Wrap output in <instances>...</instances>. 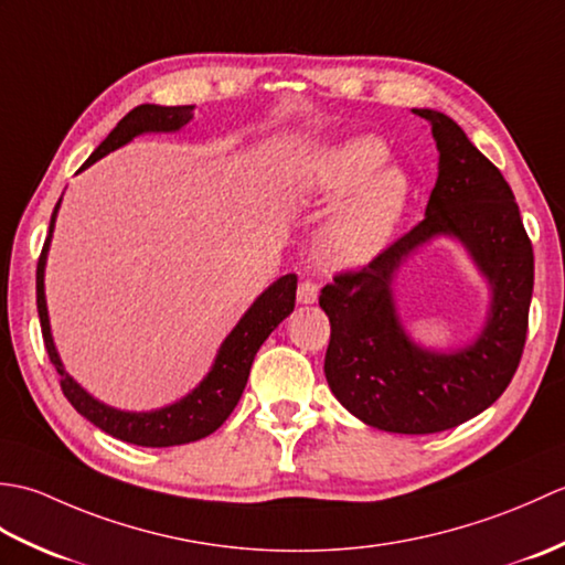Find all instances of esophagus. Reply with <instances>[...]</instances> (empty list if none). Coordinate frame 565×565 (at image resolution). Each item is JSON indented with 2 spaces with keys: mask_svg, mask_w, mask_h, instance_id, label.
I'll use <instances>...</instances> for the list:
<instances>
[{
  "mask_svg": "<svg viewBox=\"0 0 565 565\" xmlns=\"http://www.w3.org/2000/svg\"><path fill=\"white\" fill-rule=\"evenodd\" d=\"M296 296H298V303H306V306L316 303L318 301V284L310 279H303L301 284H298Z\"/></svg>",
  "mask_w": 565,
  "mask_h": 565,
  "instance_id": "obj_1",
  "label": "esophagus"
}]
</instances>
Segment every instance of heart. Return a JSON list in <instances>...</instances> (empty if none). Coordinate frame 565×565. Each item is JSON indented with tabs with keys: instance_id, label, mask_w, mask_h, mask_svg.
<instances>
[{
	"instance_id": "1",
	"label": "heart",
	"mask_w": 565,
	"mask_h": 565,
	"mask_svg": "<svg viewBox=\"0 0 565 565\" xmlns=\"http://www.w3.org/2000/svg\"><path fill=\"white\" fill-rule=\"evenodd\" d=\"M386 148L376 138H352L322 150L310 164V189L322 201L350 194L320 233L318 252L330 267L364 264L401 221L411 182L398 167H383Z\"/></svg>"
}]
</instances>
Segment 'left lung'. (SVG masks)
Instances as JSON below:
<instances>
[{
    "instance_id": "1",
    "label": "left lung",
    "mask_w": 565,
    "mask_h": 565,
    "mask_svg": "<svg viewBox=\"0 0 565 565\" xmlns=\"http://www.w3.org/2000/svg\"><path fill=\"white\" fill-rule=\"evenodd\" d=\"M431 124L439 174L425 218L362 269L320 291L330 318L326 379L362 423L398 435H435L493 405L520 366L534 289V252L505 177L449 116L413 109ZM467 247L494 298L484 332L441 355L415 345L392 303V276L431 236Z\"/></svg>"
}]
</instances>
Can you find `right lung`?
Returning <instances> with one entry per match:
<instances>
[{
  "instance_id": "right-lung-1",
  "label": "right lung",
  "mask_w": 565,
  "mask_h": 565,
  "mask_svg": "<svg viewBox=\"0 0 565 565\" xmlns=\"http://www.w3.org/2000/svg\"><path fill=\"white\" fill-rule=\"evenodd\" d=\"M191 118H194V106L140 104L116 124V128L106 136L102 146L89 154L87 162L82 164V170H87L89 164L102 160L104 154L126 146V142H130L140 134H172V130L186 126ZM57 209H60V201L55 203V211L51 215V231H47L45 245L39 257V267H35V303H39L45 352L51 356V364L57 369L60 388H63L65 398L82 417H87L92 425L104 429L106 435L128 444H138V447H177V444H189V441L209 437L211 431L218 429L227 419V415L235 411L239 395L245 391L252 362H255V354L262 347V342L267 340L274 332V328L294 310L298 276L286 274L281 279H276L269 289L249 306L247 313L239 318L233 332L227 334L225 342L221 344V350L215 354V362L206 374V379H203L189 395H184L182 401L150 413L116 411V407L104 405L97 398H92V395L67 374L55 350V342L51 334V320H47V308H45L43 276H45V259H47V247H51Z\"/></svg>"
}]
</instances>
